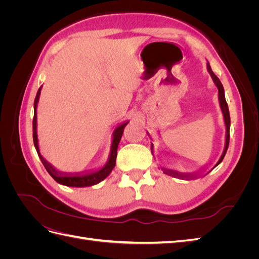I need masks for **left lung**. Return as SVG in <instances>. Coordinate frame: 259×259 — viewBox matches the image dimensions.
<instances>
[{
	"label": "left lung",
	"instance_id": "obj_1",
	"mask_svg": "<svg viewBox=\"0 0 259 259\" xmlns=\"http://www.w3.org/2000/svg\"><path fill=\"white\" fill-rule=\"evenodd\" d=\"M206 68H207L208 73L210 74V77H211V79H213V82L215 83V85L217 86V89H218V101H219V106H221V110H222L223 115H224V122H225V126H226L224 151H223V153L221 155V158H219V160L217 161V163L206 173V174H208L211 169H214L218 165V164H221V162L223 161L224 156H225V154L227 152V149H228L229 138H230V114H229L228 105H227V101H226V98H225V90H224V86H223L221 80H219L218 77L215 75V73L211 71V68H210V66L208 64V61H207V64H206ZM147 134L149 135V133H147ZM151 152L153 154V144L152 143H151ZM161 169L164 171V173L169 175V176H173V177L180 178V179H187V180L188 179L197 178L198 176H200L201 171H204V170H201V171L199 170V171H194V173H180V171H177V170H174V169H167V168H163V167H161Z\"/></svg>",
	"mask_w": 259,
	"mask_h": 259
}]
</instances>
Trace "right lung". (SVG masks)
<instances>
[{"label":"right lung","mask_w":259,"mask_h":259,"mask_svg":"<svg viewBox=\"0 0 259 259\" xmlns=\"http://www.w3.org/2000/svg\"><path fill=\"white\" fill-rule=\"evenodd\" d=\"M42 86L38 89L36 96L34 99V116H33V143L34 147L36 149V152L38 154V158L41 159L44 167L46 170L49 171V174L56 180V182L60 185H64L67 187H76V188H82V187H91L94 185H97L100 182H103L106 179L110 173L112 171L113 167L115 166V160H116V151H117V146L121 140L122 134L124 132V128L128 124L130 121H125L121 123L120 125L114 128L112 133V143L110 148V153H109L108 160L104 166H101L97 169L88 170V171H82V173H64V171H60L55 168L51 163L46 161L40 153V148H38V139H37V117H36V109L38 99H40V94H41Z\"/></svg>","instance_id":"obj_1"}]
</instances>
